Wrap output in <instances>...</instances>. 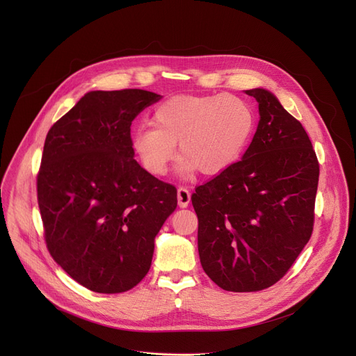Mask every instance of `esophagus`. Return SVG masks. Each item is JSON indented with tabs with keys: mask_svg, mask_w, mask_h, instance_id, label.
I'll use <instances>...</instances> for the list:
<instances>
[{
	"mask_svg": "<svg viewBox=\"0 0 356 356\" xmlns=\"http://www.w3.org/2000/svg\"><path fill=\"white\" fill-rule=\"evenodd\" d=\"M190 200H191L190 191L186 187H179V190H177V203H179V207H181V209L187 207Z\"/></svg>",
	"mask_w": 356,
	"mask_h": 356,
	"instance_id": "1",
	"label": "esophagus"
}]
</instances>
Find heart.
<instances>
[{"instance_id": "obj_1", "label": "heart", "mask_w": 356, "mask_h": 356, "mask_svg": "<svg viewBox=\"0 0 356 356\" xmlns=\"http://www.w3.org/2000/svg\"><path fill=\"white\" fill-rule=\"evenodd\" d=\"M152 123L132 136V149L143 168L163 176L175 159L176 143L180 160L177 172L188 176L199 170L217 176L232 168L247 149L255 127V113L240 96L176 95L153 112Z\"/></svg>"}]
</instances>
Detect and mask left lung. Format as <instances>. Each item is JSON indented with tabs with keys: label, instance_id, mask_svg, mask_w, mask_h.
<instances>
[{
	"label": "left lung",
	"instance_id": "left-lung-1",
	"mask_svg": "<svg viewBox=\"0 0 356 356\" xmlns=\"http://www.w3.org/2000/svg\"><path fill=\"white\" fill-rule=\"evenodd\" d=\"M244 92L260 113L248 149L191 196L202 267L233 293L268 288L294 264L312 233L319 177L302 124L273 92Z\"/></svg>",
	"mask_w": 356,
	"mask_h": 356
}]
</instances>
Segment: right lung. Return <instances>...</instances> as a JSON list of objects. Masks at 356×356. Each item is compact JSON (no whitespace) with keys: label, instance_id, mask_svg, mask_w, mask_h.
Here are the masks:
<instances>
[{"label":"right lung","instance_id":"add662e5","mask_svg":"<svg viewBox=\"0 0 356 356\" xmlns=\"http://www.w3.org/2000/svg\"><path fill=\"white\" fill-rule=\"evenodd\" d=\"M160 99L143 89L90 90L47 135L37 180L47 247L93 293H124L145 278L177 207L176 187L134 159L132 122Z\"/></svg>","mask_w":356,"mask_h":356}]
</instances>
